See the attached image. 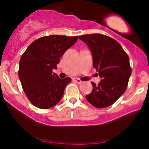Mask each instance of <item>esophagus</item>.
Wrapping results in <instances>:
<instances>
[{"label": "esophagus", "instance_id": "1", "mask_svg": "<svg viewBox=\"0 0 149 149\" xmlns=\"http://www.w3.org/2000/svg\"><path fill=\"white\" fill-rule=\"evenodd\" d=\"M73 80H74L75 82H76L77 83H78V84H80V83H83V81H82V80H80V78H73Z\"/></svg>", "mask_w": 149, "mask_h": 149}]
</instances>
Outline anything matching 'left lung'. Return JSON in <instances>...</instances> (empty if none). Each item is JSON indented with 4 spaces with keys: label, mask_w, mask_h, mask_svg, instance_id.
<instances>
[{
    "label": "left lung",
    "mask_w": 149,
    "mask_h": 149,
    "mask_svg": "<svg viewBox=\"0 0 149 149\" xmlns=\"http://www.w3.org/2000/svg\"><path fill=\"white\" fill-rule=\"evenodd\" d=\"M88 45L93 59V66L102 78L96 85L92 82V91L86 100L97 108L112 105L125 92L132 69L127 54L112 38L100 33L80 36Z\"/></svg>",
    "instance_id": "obj_1"
}]
</instances>
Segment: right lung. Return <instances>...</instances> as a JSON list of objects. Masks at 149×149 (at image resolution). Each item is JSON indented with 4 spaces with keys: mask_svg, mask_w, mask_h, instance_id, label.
Instances as JSON below:
<instances>
[{
    "mask_svg": "<svg viewBox=\"0 0 149 149\" xmlns=\"http://www.w3.org/2000/svg\"><path fill=\"white\" fill-rule=\"evenodd\" d=\"M78 36L50 35L34 40L19 61L18 75L26 96L33 105L47 109L54 107L64 95L71 79L59 78L52 69Z\"/></svg>",
    "mask_w": 149,
    "mask_h": 149,
    "instance_id": "right-lung-1",
    "label": "right lung"
}]
</instances>
